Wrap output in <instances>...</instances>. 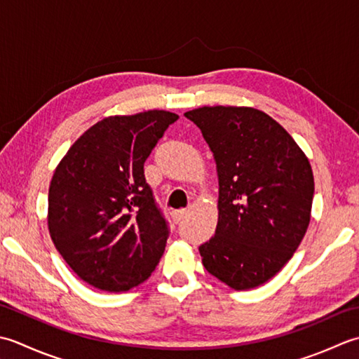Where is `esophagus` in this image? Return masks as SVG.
Here are the masks:
<instances>
[{
  "instance_id": "34e87169",
  "label": "esophagus",
  "mask_w": 359,
  "mask_h": 359,
  "mask_svg": "<svg viewBox=\"0 0 359 359\" xmlns=\"http://www.w3.org/2000/svg\"><path fill=\"white\" fill-rule=\"evenodd\" d=\"M186 217H187V209H180V210H175L173 212V218L177 222H182Z\"/></svg>"
}]
</instances>
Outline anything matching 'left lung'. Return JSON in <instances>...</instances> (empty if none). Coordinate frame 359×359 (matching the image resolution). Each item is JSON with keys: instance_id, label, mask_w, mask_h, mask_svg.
Listing matches in <instances>:
<instances>
[{"instance_id": "1", "label": "left lung", "mask_w": 359, "mask_h": 359, "mask_svg": "<svg viewBox=\"0 0 359 359\" xmlns=\"http://www.w3.org/2000/svg\"><path fill=\"white\" fill-rule=\"evenodd\" d=\"M184 116L214 153L220 186L215 236L198 248L203 265L233 290L259 287L292 257L310 224L309 158L260 109L218 105Z\"/></svg>"}]
</instances>
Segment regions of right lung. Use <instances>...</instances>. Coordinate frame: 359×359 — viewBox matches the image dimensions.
Masks as SVG:
<instances>
[{
  "label": "right lung",
  "mask_w": 359,
  "mask_h": 359,
  "mask_svg": "<svg viewBox=\"0 0 359 359\" xmlns=\"http://www.w3.org/2000/svg\"><path fill=\"white\" fill-rule=\"evenodd\" d=\"M178 114L150 109L109 116L88 128L57 165L48 228L83 282L121 292L147 280L169 228L145 181L144 163Z\"/></svg>",
  "instance_id": "obj_1"
}]
</instances>
